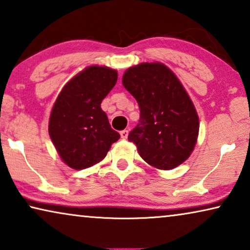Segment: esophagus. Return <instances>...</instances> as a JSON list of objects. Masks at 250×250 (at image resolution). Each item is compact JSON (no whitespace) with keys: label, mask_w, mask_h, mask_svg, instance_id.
I'll use <instances>...</instances> for the list:
<instances>
[{"label":"esophagus","mask_w":250,"mask_h":250,"mask_svg":"<svg viewBox=\"0 0 250 250\" xmlns=\"http://www.w3.org/2000/svg\"><path fill=\"white\" fill-rule=\"evenodd\" d=\"M128 133H129V131H128V130H122V131L120 132V135H121V138L122 139H126V138H128Z\"/></svg>","instance_id":"obj_1"}]
</instances>
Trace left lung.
Instances as JSON below:
<instances>
[{
	"mask_svg": "<svg viewBox=\"0 0 250 250\" xmlns=\"http://www.w3.org/2000/svg\"><path fill=\"white\" fill-rule=\"evenodd\" d=\"M125 88L139 105V124L128 139L152 167L172 170L190 156L199 119L178 77L160 62L131 66L122 77Z\"/></svg>",
	"mask_w": 250,
	"mask_h": 250,
	"instance_id": "left-lung-1",
	"label": "left lung"
}]
</instances>
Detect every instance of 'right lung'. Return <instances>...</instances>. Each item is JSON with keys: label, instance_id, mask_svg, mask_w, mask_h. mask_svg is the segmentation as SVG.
<instances>
[{"label": "right lung", "instance_id": "add662e5", "mask_svg": "<svg viewBox=\"0 0 250 250\" xmlns=\"http://www.w3.org/2000/svg\"><path fill=\"white\" fill-rule=\"evenodd\" d=\"M118 80L117 70L91 65L65 83L52 108L48 133L68 167L83 170L106 156L120 138L101 108Z\"/></svg>", "mask_w": 250, "mask_h": 250}]
</instances>
